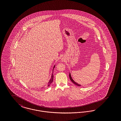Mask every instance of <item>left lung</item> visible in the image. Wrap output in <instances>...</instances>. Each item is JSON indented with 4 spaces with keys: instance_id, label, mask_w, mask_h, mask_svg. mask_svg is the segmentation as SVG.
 Returning a JSON list of instances; mask_svg holds the SVG:
<instances>
[{
    "instance_id": "left-lung-1",
    "label": "left lung",
    "mask_w": 121,
    "mask_h": 121,
    "mask_svg": "<svg viewBox=\"0 0 121 121\" xmlns=\"http://www.w3.org/2000/svg\"><path fill=\"white\" fill-rule=\"evenodd\" d=\"M69 78H70V80L71 81L74 83V84H75V85H77V86H80L81 85L80 84H78V83H76V82H75V81H74V80L72 79V77H71V74H70V73H69Z\"/></svg>"
}]
</instances>
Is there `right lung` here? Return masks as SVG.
I'll use <instances>...</instances> for the list:
<instances>
[{
    "instance_id": "add662e5",
    "label": "right lung",
    "mask_w": 121,
    "mask_h": 121,
    "mask_svg": "<svg viewBox=\"0 0 121 121\" xmlns=\"http://www.w3.org/2000/svg\"><path fill=\"white\" fill-rule=\"evenodd\" d=\"M54 67H55V66H54V67H53V70L54 69ZM52 72H53V71H52ZM53 73H52V76H51V79H50V80L49 81V82H48V86H49L50 85V84H51V83H52V82H53Z\"/></svg>"
}]
</instances>
